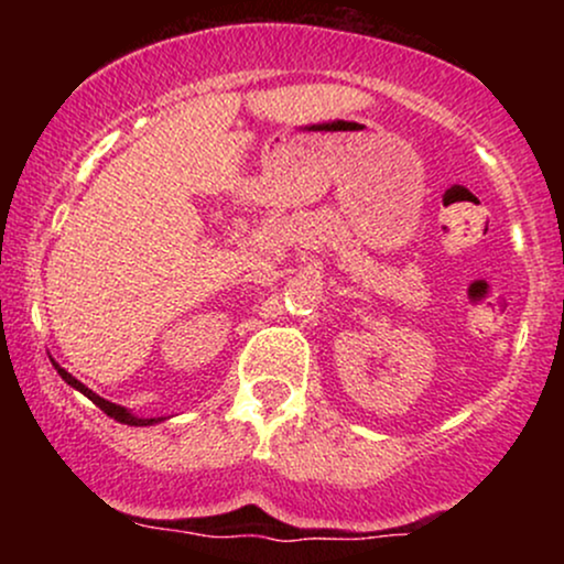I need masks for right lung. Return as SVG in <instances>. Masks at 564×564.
Masks as SVG:
<instances>
[{"label": "right lung", "mask_w": 564, "mask_h": 564, "mask_svg": "<svg viewBox=\"0 0 564 564\" xmlns=\"http://www.w3.org/2000/svg\"><path fill=\"white\" fill-rule=\"evenodd\" d=\"M55 368H57V373H61V379L66 381V384H70L74 387V390H79L82 394H87L89 400H93V403L100 408L102 413H108V416L111 419H116V422L119 424H129V426H151V424H159V422H164V419H140V416H134L132 411H127L124 405H116V403H111V400H106V398H100V394H95L93 390H89V387H84L79 379H74L70 377V373L66 371V368H61L57 364H53Z\"/></svg>", "instance_id": "obj_1"}]
</instances>
